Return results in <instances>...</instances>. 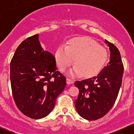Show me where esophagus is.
Segmentation results:
<instances>
[{
  "label": "esophagus",
  "instance_id": "obj_1",
  "mask_svg": "<svg viewBox=\"0 0 134 134\" xmlns=\"http://www.w3.org/2000/svg\"><path fill=\"white\" fill-rule=\"evenodd\" d=\"M66 83L68 84V85H70V84H72L73 83V80H71V79H68V78H67L66 79Z\"/></svg>",
  "mask_w": 134,
  "mask_h": 134
}]
</instances>
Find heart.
<instances>
[{
	"label": "heart",
	"instance_id": "b5f03b06",
	"mask_svg": "<svg viewBox=\"0 0 134 134\" xmlns=\"http://www.w3.org/2000/svg\"><path fill=\"white\" fill-rule=\"evenodd\" d=\"M70 71L72 76L93 77L100 72L107 60V50L88 37H77L67 42L66 46H60L55 53L57 66L64 71L73 63Z\"/></svg>",
	"mask_w": 134,
	"mask_h": 134
}]
</instances>
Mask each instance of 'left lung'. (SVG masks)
<instances>
[{
	"instance_id": "8db88e82",
	"label": "left lung",
	"mask_w": 134,
	"mask_h": 134,
	"mask_svg": "<svg viewBox=\"0 0 134 134\" xmlns=\"http://www.w3.org/2000/svg\"><path fill=\"white\" fill-rule=\"evenodd\" d=\"M109 47L110 59L97 76L76 81L79 89L75 107L79 114L87 120H97L110 111L115 102L124 74L120 53L115 46L105 40Z\"/></svg>"
}]
</instances>
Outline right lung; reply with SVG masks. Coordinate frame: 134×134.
<instances>
[{
	"label": "right lung",
	"mask_w": 134,
	"mask_h": 134,
	"mask_svg": "<svg viewBox=\"0 0 134 134\" xmlns=\"http://www.w3.org/2000/svg\"><path fill=\"white\" fill-rule=\"evenodd\" d=\"M12 94L26 116L38 119L52 111L66 86V77L57 70L55 57L43 50L38 34L22 42L10 61Z\"/></svg>",
	"instance_id": "add662e5"
}]
</instances>
